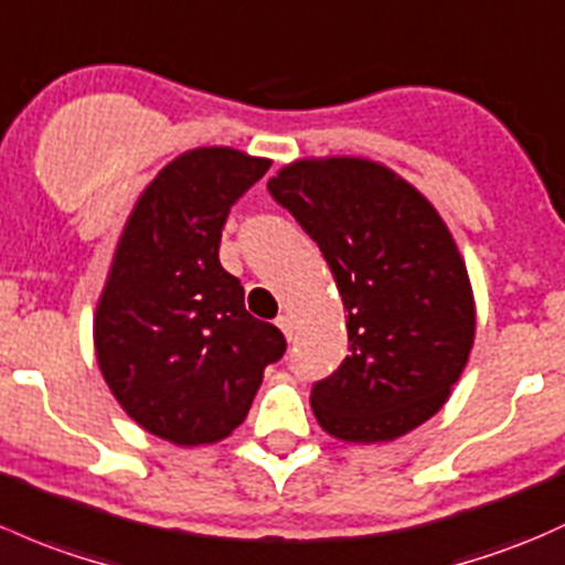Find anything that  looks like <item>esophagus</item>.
Wrapping results in <instances>:
<instances>
[{"mask_svg":"<svg viewBox=\"0 0 565 565\" xmlns=\"http://www.w3.org/2000/svg\"><path fill=\"white\" fill-rule=\"evenodd\" d=\"M276 328L284 332V335L289 338V341H292V317H289V313H278L276 317Z\"/></svg>","mask_w":565,"mask_h":565,"instance_id":"esophagus-1","label":"esophagus"}]
</instances>
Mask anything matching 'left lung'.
<instances>
[{
    "label": "left lung",
    "instance_id": "8db88e82",
    "mask_svg": "<svg viewBox=\"0 0 565 565\" xmlns=\"http://www.w3.org/2000/svg\"><path fill=\"white\" fill-rule=\"evenodd\" d=\"M328 259L347 308L349 358L311 387L330 436L392 441L430 419L473 347L471 284L423 194L367 159H302L267 181Z\"/></svg>",
    "mask_w": 565,
    "mask_h": 565
}]
</instances>
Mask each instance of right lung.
Wrapping results in <instances>:
<instances>
[{
	"label": "right lung",
	"instance_id": "add662e5",
	"mask_svg": "<svg viewBox=\"0 0 565 565\" xmlns=\"http://www.w3.org/2000/svg\"><path fill=\"white\" fill-rule=\"evenodd\" d=\"M270 168L235 148H194L140 194L94 317L105 382L124 412L178 447L227 438L263 371L287 352L218 263L233 207Z\"/></svg>",
	"mask_w": 565,
	"mask_h": 565
}]
</instances>
